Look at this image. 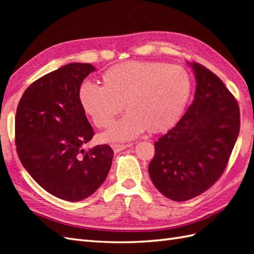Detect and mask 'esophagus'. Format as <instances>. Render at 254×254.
Segmentation results:
<instances>
[{"instance_id":"esophagus-1","label":"esophagus","mask_w":254,"mask_h":254,"mask_svg":"<svg viewBox=\"0 0 254 254\" xmlns=\"http://www.w3.org/2000/svg\"><path fill=\"white\" fill-rule=\"evenodd\" d=\"M132 145L133 144H127V145H124V144H112L111 147L116 153H118V152H120V150H123V149H126L127 147H131Z\"/></svg>"}]
</instances>
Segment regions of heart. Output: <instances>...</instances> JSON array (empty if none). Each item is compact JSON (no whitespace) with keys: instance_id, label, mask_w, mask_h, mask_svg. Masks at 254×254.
<instances>
[{"instance_id":"heart-1","label":"heart","mask_w":254,"mask_h":254,"mask_svg":"<svg viewBox=\"0 0 254 254\" xmlns=\"http://www.w3.org/2000/svg\"><path fill=\"white\" fill-rule=\"evenodd\" d=\"M104 86L84 82L78 100L96 127L109 126L123 104L128 111L101 135L104 142H127L145 130L159 133L180 120L192 93L183 67L161 61H128L102 75Z\"/></svg>"}]
</instances>
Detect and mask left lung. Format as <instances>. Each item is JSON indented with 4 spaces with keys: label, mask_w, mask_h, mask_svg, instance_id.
<instances>
[{
    "label": "left lung",
    "mask_w": 254,
    "mask_h": 254,
    "mask_svg": "<svg viewBox=\"0 0 254 254\" xmlns=\"http://www.w3.org/2000/svg\"><path fill=\"white\" fill-rule=\"evenodd\" d=\"M196 87L180 121L155 142L148 172L157 190L188 201L212 187L227 166L240 130V112L224 83L197 63H189Z\"/></svg>",
    "instance_id": "1"
}]
</instances>
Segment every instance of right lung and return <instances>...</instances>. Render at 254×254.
<instances>
[{
  "instance_id": "1",
  "label": "right lung",
  "mask_w": 254,
  "mask_h": 254,
  "mask_svg": "<svg viewBox=\"0 0 254 254\" xmlns=\"http://www.w3.org/2000/svg\"><path fill=\"white\" fill-rule=\"evenodd\" d=\"M96 67L69 63L37 79L16 111L15 142L25 169L47 192L77 202L91 195L108 176L113 150L84 149L94 130L78 100V88Z\"/></svg>"
}]
</instances>
